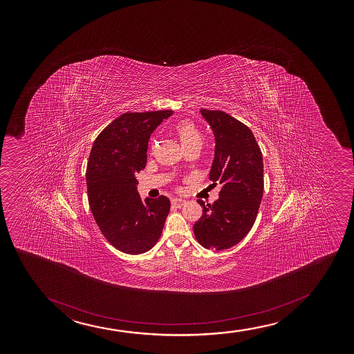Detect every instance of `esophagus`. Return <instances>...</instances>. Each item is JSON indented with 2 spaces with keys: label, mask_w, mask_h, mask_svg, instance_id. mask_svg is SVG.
<instances>
[{
  "label": "esophagus",
  "mask_w": 354,
  "mask_h": 354,
  "mask_svg": "<svg viewBox=\"0 0 354 354\" xmlns=\"http://www.w3.org/2000/svg\"><path fill=\"white\" fill-rule=\"evenodd\" d=\"M172 205L176 207H183L184 204H185V201L182 198H174L172 199Z\"/></svg>",
  "instance_id": "obj_1"
}]
</instances>
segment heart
Listing matches in <instances>:
<instances>
[{"label":"heart","instance_id":"heart-1","mask_svg":"<svg viewBox=\"0 0 354 354\" xmlns=\"http://www.w3.org/2000/svg\"><path fill=\"white\" fill-rule=\"evenodd\" d=\"M176 134L183 149L190 147H202L203 137L198 129L192 122H183L176 127Z\"/></svg>","mask_w":354,"mask_h":354}]
</instances>
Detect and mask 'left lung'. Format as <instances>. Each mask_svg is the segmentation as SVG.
I'll list each match as a JSON object with an SVG mask.
<instances>
[{
    "label": "left lung",
    "instance_id": "1",
    "mask_svg": "<svg viewBox=\"0 0 354 354\" xmlns=\"http://www.w3.org/2000/svg\"><path fill=\"white\" fill-rule=\"evenodd\" d=\"M215 136V158L209 178L220 184V198L197 202L203 214L195 224L196 240L204 248L229 249L240 243L257 220L263 195V159L252 131L223 111L202 109Z\"/></svg>",
    "mask_w": 354,
    "mask_h": 354
}]
</instances>
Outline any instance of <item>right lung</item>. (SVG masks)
I'll return each mask as SVG.
<instances>
[{"instance_id": "add662e5", "label": "right lung", "mask_w": 354, "mask_h": 354, "mask_svg": "<svg viewBox=\"0 0 354 354\" xmlns=\"http://www.w3.org/2000/svg\"><path fill=\"white\" fill-rule=\"evenodd\" d=\"M174 111L129 112L97 136L86 170L91 212L114 248L137 255L150 250L162 235L170 212L165 196L142 202L136 175L147 165L150 136Z\"/></svg>"}]
</instances>
